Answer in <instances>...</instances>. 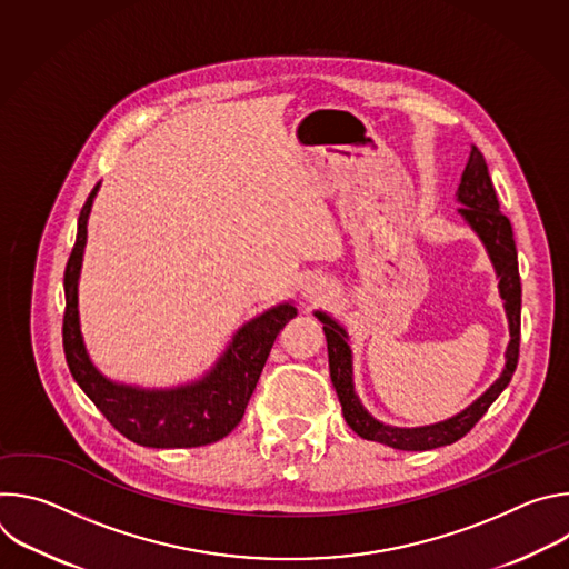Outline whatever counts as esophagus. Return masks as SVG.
I'll return each instance as SVG.
<instances>
[{
    "label": "esophagus",
    "mask_w": 569,
    "mask_h": 569,
    "mask_svg": "<svg viewBox=\"0 0 569 569\" xmlns=\"http://www.w3.org/2000/svg\"><path fill=\"white\" fill-rule=\"evenodd\" d=\"M306 297L312 299V301H317V299L321 297V283H308V286H306Z\"/></svg>",
    "instance_id": "esophagus-1"
}]
</instances>
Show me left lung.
<instances>
[{
    "instance_id": "1",
    "label": "left lung",
    "mask_w": 569,
    "mask_h": 569,
    "mask_svg": "<svg viewBox=\"0 0 569 569\" xmlns=\"http://www.w3.org/2000/svg\"><path fill=\"white\" fill-rule=\"evenodd\" d=\"M457 198L463 204L459 213L483 240V246L489 250V257L496 266V272L500 277V295L505 299L509 327H511V342L507 349V365L502 376L486 389V393H481L470 408H466L461 415L443 423H435L426 428H391V426L378 423L373 417L367 415V410L362 408L353 391L351 349L347 345L345 329L327 312H315L323 323V336H327V347H329L331 380L342 405L345 421L358 437L367 441L385 443L396 450H432V448H441L459 441L463 435H468L475 428V423L486 415V410L491 408L493 400L505 391V387L511 382V376L518 367L522 286H520V272H518L516 240H513V229L509 218L500 211V200L491 182L489 167H486V159L475 146L466 164V171L461 176Z\"/></svg>"
}]
</instances>
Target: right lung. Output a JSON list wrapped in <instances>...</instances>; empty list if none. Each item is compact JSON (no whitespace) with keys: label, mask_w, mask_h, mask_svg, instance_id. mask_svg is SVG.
I'll return each instance as SVG.
<instances>
[{"label":"right lung","mask_w":569,"mask_h":569,"mask_svg":"<svg viewBox=\"0 0 569 569\" xmlns=\"http://www.w3.org/2000/svg\"><path fill=\"white\" fill-rule=\"evenodd\" d=\"M99 184L78 216V233L64 268L62 347L69 371L99 412L126 439L148 448H198L227 437L246 415L270 349L286 323L297 315L281 303L248 321L211 373L178 389H139L110 382L90 362L78 327V272L83 261L88 216Z\"/></svg>","instance_id":"right-lung-1"}]
</instances>
